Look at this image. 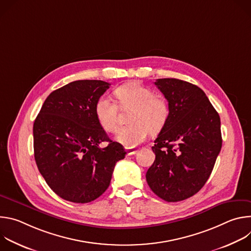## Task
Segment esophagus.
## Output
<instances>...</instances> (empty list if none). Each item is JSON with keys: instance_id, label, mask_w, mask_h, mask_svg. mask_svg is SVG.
Wrapping results in <instances>:
<instances>
[{"instance_id": "1", "label": "esophagus", "mask_w": 251, "mask_h": 251, "mask_svg": "<svg viewBox=\"0 0 251 251\" xmlns=\"http://www.w3.org/2000/svg\"><path fill=\"white\" fill-rule=\"evenodd\" d=\"M137 149L135 148H126V152H127V155L128 156H131V155H135L137 153Z\"/></svg>"}]
</instances>
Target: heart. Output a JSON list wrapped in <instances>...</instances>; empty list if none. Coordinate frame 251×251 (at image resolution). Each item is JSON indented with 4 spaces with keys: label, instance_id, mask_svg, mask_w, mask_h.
<instances>
[{
    "label": "heart",
    "instance_id": "heart-1",
    "mask_svg": "<svg viewBox=\"0 0 251 251\" xmlns=\"http://www.w3.org/2000/svg\"><path fill=\"white\" fill-rule=\"evenodd\" d=\"M115 96L121 109H132L129 116L131 125L121 128L116 135V140L124 146L133 148L144 141L148 133L157 134L167 125L171 114L170 105L149 87L130 82L118 87ZM118 112V106L111 97L103 95L97 100L95 115L105 131L117 130Z\"/></svg>",
    "mask_w": 251,
    "mask_h": 251
}]
</instances>
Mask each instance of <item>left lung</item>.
<instances>
[{
	"label": "left lung",
	"instance_id": "8db88e82",
	"mask_svg": "<svg viewBox=\"0 0 251 251\" xmlns=\"http://www.w3.org/2000/svg\"><path fill=\"white\" fill-rule=\"evenodd\" d=\"M155 85L171 114L154 141L156 159L146 180L159 198L180 201L197 194L211 174L223 144L221 118L197 85L176 78H160Z\"/></svg>",
	"mask_w": 251,
	"mask_h": 251
}]
</instances>
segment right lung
<instances>
[{
	"mask_svg": "<svg viewBox=\"0 0 251 251\" xmlns=\"http://www.w3.org/2000/svg\"><path fill=\"white\" fill-rule=\"evenodd\" d=\"M110 84L76 80L52 91L33 123L34 160L50 188L65 201L85 203L110 185L126 152L99 125L95 105ZM102 141L109 145L101 149Z\"/></svg>",
	"mask_w": 251,
	"mask_h": 251,
	"instance_id": "obj_1",
	"label": "right lung"
}]
</instances>
